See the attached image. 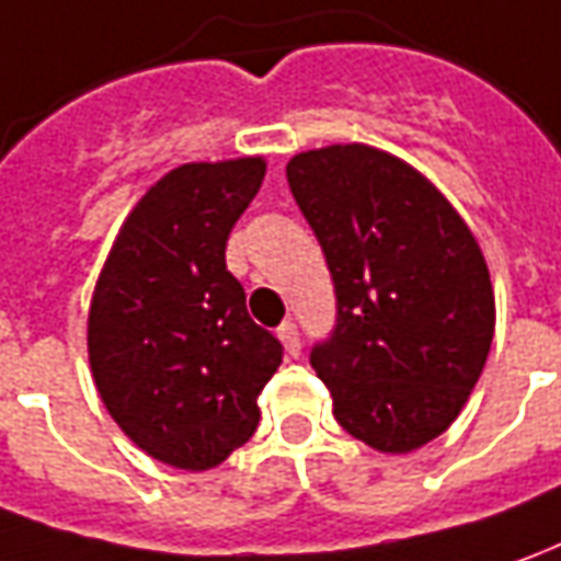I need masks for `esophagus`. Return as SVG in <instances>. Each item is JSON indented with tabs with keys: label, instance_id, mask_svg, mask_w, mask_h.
<instances>
[{
	"label": "esophagus",
	"instance_id": "34e87169",
	"mask_svg": "<svg viewBox=\"0 0 561 561\" xmlns=\"http://www.w3.org/2000/svg\"><path fill=\"white\" fill-rule=\"evenodd\" d=\"M277 339H280V345L287 351V357H299V351H302V339H299V330H296V323H280L277 327Z\"/></svg>",
	"mask_w": 561,
	"mask_h": 561
}]
</instances>
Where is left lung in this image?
Here are the masks:
<instances>
[{"label":"left lung","mask_w":561,"mask_h":561,"mask_svg":"<svg viewBox=\"0 0 561 561\" xmlns=\"http://www.w3.org/2000/svg\"><path fill=\"white\" fill-rule=\"evenodd\" d=\"M289 192L335 284V330L311 351L347 434L388 455L458 419L494 335L480 243L403 158L335 142L289 158Z\"/></svg>","instance_id":"8db88e82"}]
</instances>
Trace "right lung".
Returning a JSON list of instances; mask_svg holds the SVG:
<instances>
[{"label":"right lung","instance_id":"1","mask_svg":"<svg viewBox=\"0 0 561 561\" xmlns=\"http://www.w3.org/2000/svg\"><path fill=\"white\" fill-rule=\"evenodd\" d=\"M265 180V158L192 161L127 214L96 277L88 360L100 400L146 455L210 470L259 424L284 347L247 314L226 241Z\"/></svg>","mask_w":561,"mask_h":561}]
</instances>
